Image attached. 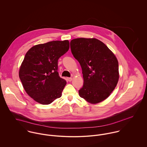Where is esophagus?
<instances>
[{
	"mask_svg": "<svg viewBox=\"0 0 147 147\" xmlns=\"http://www.w3.org/2000/svg\"><path fill=\"white\" fill-rule=\"evenodd\" d=\"M72 80V78H67V80H68V82H71Z\"/></svg>",
	"mask_w": 147,
	"mask_h": 147,
	"instance_id": "esophagus-1",
	"label": "esophagus"
}]
</instances>
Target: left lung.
Here are the masks:
<instances>
[{
    "label": "left lung",
    "mask_w": 147,
    "mask_h": 147,
    "mask_svg": "<svg viewBox=\"0 0 147 147\" xmlns=\"http://www.w3.org/2000/svg\"><path fill=\"white\" fill-rule=\"evenodd\" d=\"M72 54L80 63L84 85L79 96L92 104L106 99L118 82V61L114 54L101 41L79 38L70 42Z\"/></svg>",
    "instance_id": "1"
}]
</instances>
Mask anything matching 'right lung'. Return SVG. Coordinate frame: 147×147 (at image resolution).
Masks as SVG:
<instances>
[{"mask_svg": "<svg viewBox=\"0 0 147 147\" xmlns=\"http://www.w3.org/2000/svg\"><path fill=\"white\" fill-rule=\"evenodd\" d=\"M69 48L68 40L36 45L26 53L19 78L26 93L34 101L49 105L62 96L66 81L59 76L58 61Z\"/></svg>", "mask_w": 147, "mask_h": 147, "instance_id": "obj_1", "label": "right lung"}]
</instances>
